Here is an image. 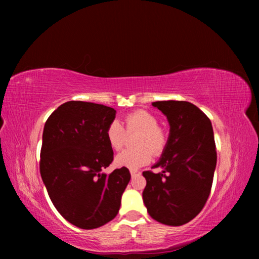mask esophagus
Segmentation results:
<instances>
[{"label":"esophagus","mask_w":259,"mask_h":259,"mask_svg":"<svg viewBox=\"0 0 259 259\" xmlns=\"http://www.w3.org/2000/svg\"><path fill=\"white\" fill-rule=\"evenodd\" d=\"M130 175H131V177H137V176H140L141 175V172L140 171H138V170H130Z\"/></svg>","instance_id":"34e87169"}]
</instances>
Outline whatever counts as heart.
Segmentation results:
<instances>
[{"instance_id":"b5f03b06","label":"heart","mask_w":259,"mask_h":259,"mask_svg":"<svg viewBox=\"0 0 259 259\" xmlns=\"http://www.w3.org/2000/svg\"><path fill=\"white\" fill-rule=\"evenodd\" d=\"M125 128L128 133L141 131L137 141L139 148L125 149L118 153L114 162L118 167L138 169L149 163L153 153L159 155L167 146L168 137L164 130L158 126V120L146 110H137L125 115ZM107 141L114 150H120L125 142V130L118 120H113L107 128Z\"/></svg>"}]
</instances>
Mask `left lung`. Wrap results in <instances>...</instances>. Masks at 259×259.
Wrapping results in <instances>:
<instances>
[{
    "mask_svg": "<svg viewBox=\"0 0 259 259\" xmlns=\"http://www.w3.org/2000/svg\"><path fill=\"white\" fill-rule=\"evenodd\" d=\"M152 106L167 117L170 133L152 167L162 168V172H142L147 180L142 198L151 218L181 226L201 211L210 194L217 163L212 125L190 102L156 101Z\"/></svg>",
    "mask_w": 259,
    "mask_h": 259,
    "instance_id": "obj_1",
    "label": "left lung"
}]
</instances>
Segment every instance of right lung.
<instances>
[{"instance_id":"right-lung-1","label":"right lung","mask_w":259,"mask_h":259,"mask_svg":"<svg viewBox=\"0 0 259 259\" xmlns=\"http://www.w3.org/2000/svg\"><path fill=\"white\" fill-rule=\"evenodd\" d=\"M115 112L103 104L68 101L45 124L43 184L60 214L82 229L101 227L117 216L131 178L123 167L110 175L102 172L113 160L106 133Z\"/></svg>"}]
</instances>
